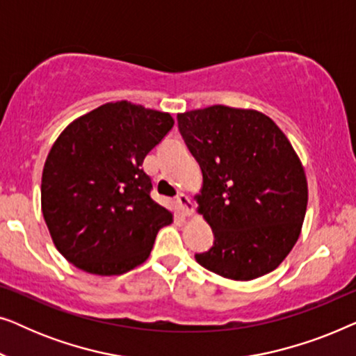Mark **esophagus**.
I'll list each match as a JSON object with an SVG mask.
<instances>
[{"instance_id": "34e87169", "label": "esophagus", "mask_w": 356, "mask_h": 356, "mask_svg": "<svg viewBox=\"0 0 356 356\" xmlns=\"http://www.w3.org/2000/svg\"><path fill=\"white\" fill-rule=\"evenodd\" d=\"M177 204H178L179 211H181L184 216H191V213H193V202L189 201V197L186 196V194L179 193L177 196Z\"/></svg>"}]
</instances>
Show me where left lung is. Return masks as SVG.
<instances>
[{
	"mask_svg": "<svg viewBox=\"0 0 356 356\" xmlns=\"http://www.w3.org/2000/svg\"><path fill=\"white\" fill-rule=\"evenodd\" d=\"M178 129L201 167L199 212L213 232L196 261L233 280L269 274L298 240L308 204L290 140L269 116L223 105L179 113Z\"/></svg>",
	"mask_w": 356,
	"mask_h": 356,
	"instance_id": "left-lung-1",
	"label": "left lung"
}]
</instances>
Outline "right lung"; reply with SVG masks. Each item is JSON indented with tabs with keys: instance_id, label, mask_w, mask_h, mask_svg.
Returning <instances> with one entry per match:
<instances>
[{
	"instance_id": "obj_1",
	"label": "right lung",
	"mask_w": 356,
	"mask_h": 356,
	"mask_svg": "<svg viewBox=\"0 0 356 356\" xmlns=\"http://www.w3.org/2000/svg\"><path fill=\"white\" fill-rule=\"evenodd\" d=\"M168 113L121 100L67 126L42 175V212L53 243L71 264L120 275L143 264L172 213L150 197L140 168L173 128Z\"/></svg>"
}]
</instances>
